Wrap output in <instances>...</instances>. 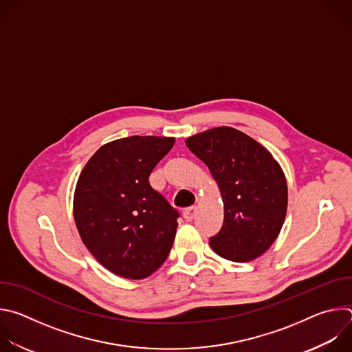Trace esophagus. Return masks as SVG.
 <instances>
[{"instance_id":"esophagus-1","label":"esophagus","mask_w":352,"mask_h":352,"mask_svg":"<svg viewBox=\"0 0 352 352\" xmlns=\"http://www.w3.org/2000/svg\"><path fill=\"white\" fill-rule=\"evenodd\" d=\"M195 214H196V208H195V206L188 208V209L184 210V217H185L186 221H192L193 217H195Z\"/></svg>"}]
</instances>
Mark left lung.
Wrapping results in <instances>:
<instances>
[{"instance_id":"1","label":"left lung","mask_w":352,"mask_h":352,"mask_svg":"<svg viewBox=\"0 0 352 352\" xmlns=\"http://www.w3.org/2000/svg\"><path fill=\"white\" fill-rule=\"evenodd\" d=\"M185 143L209 167L221 193L224 221L209 241L212 249L232 262L262 256L287 214L288 188L281 166L263 144L231 126L196 133Z\"/></svg>"}]
</instances>
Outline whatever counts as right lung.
<instances>
[{
    "mask_svg": "<svg viewBox=\"0 0 352 352\" xmlns=\"http://www.w3.org/2000/svg\"><path fill=\"white\" fill-rule=\"evenodd\" d=\"M174 138L129 136L100 147L74 193V219L94 259L116 276L140 280L167 259L178 212L150 186L148 175Z\"/></svg>",
    "mask_w": 352,
    "mask_h": 352,
    "instance_id": "add662e5",
    "label": "right lung"
}]
</instances>
